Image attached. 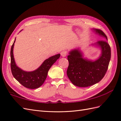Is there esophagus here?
Wrapping results in <instances>:
<instances>
[{"instance_id":"1","label":"esophagus","mask_w":121,"mask_h":121,"mask_svg":"<svg viewBox=\"0 0 121 121\" xmlns=\"http://www.w3.org/2000/svg\"><path fill=\"white\" fill-rule=\"evenodd\" d=\"M60 54H61V56L65 57V56H67V52H66V51L64 50V51H63V52H61Z\"/></svg>"}]
</instances>
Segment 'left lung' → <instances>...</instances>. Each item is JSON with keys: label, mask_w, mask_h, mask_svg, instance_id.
Segmentation results:
<instances>
[{"label": "left lung", "mask_w": 121, "mask_h": 121, "mask_svg": "<svg viewBox=\"0 0 121 121\" xmlns=\"http://www.w3.org/2000/svg\"><path fill=\"white\" fill-rule=\"evenodd\" d=\"M95 33L104 38L94 44L101 49L99 57L95 60L83 57L79 48L73 49L68 56L69 66L67 74L71 82L76 86L86 87L101 81L108 70L111 60V50L108 42L107 36L99 29H93Z\"/></svg>", "instance_id": "left-lung-1"}]
</instances>
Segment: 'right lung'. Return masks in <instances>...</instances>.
<instances>
[{
    "label": "right lung",
    "instance_id": "obj_1",
    "mask_svg": "<svg viewBox=\"0 0 121 121\" xmlns=\"http://www.w3.org/2000/svg\"><path fill=\"white\" fill-rule=\"evenodd\" d=\"M15 41L16 38L10 50V67L13 77L22 85L27 88H37L44 82L49 69L57 60L60 58V55L57 54L49 57L48 59L44 61L37 69L33 71H25L17 66L14 60L13 50Z\"/></svg>",
    "mask_w": 121,
    "mask_h": 121
}]
</instances>
